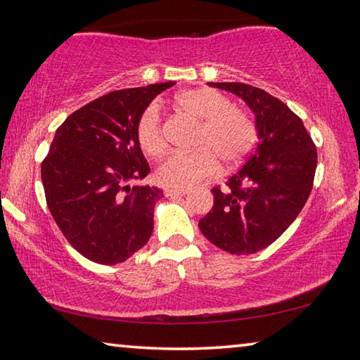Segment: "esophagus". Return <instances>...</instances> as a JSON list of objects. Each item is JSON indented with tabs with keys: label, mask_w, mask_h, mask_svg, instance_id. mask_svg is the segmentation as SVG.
Instances as JSON below:
<instances>
[{
	"label": "esophagus",
	"mask_w": 360,
	"mask_h": 360,
	"mask_svg": "<svg viewBox=\"0 0 360 360\" xmlns=\"http://www.w3.org/2000/svg\"><path fill=\"white\" fill-rule=\"evenodd\" d=\"M187 193L188 191H184V188H165L167 197H184Z\"/></svg>",
	"instance_id": "1"
}]
</instances>
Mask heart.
I'll return each mask as SVG.
<instances>
[{"label": "heart", "instance_id": "b5f03b06", "mask_svg": "<svg viewBox=\"0 0 360 360\" xmlns=\"http://www.w3.org/2000/svg\"><path fill=\"white\" fill-rule=\"evenodd\" d=\"M176 106L200 122L195 138L197 150L173 154L158 165L155 178L168 188L197 186L219 172V160L225 167H236L251 154L257 130L248 112L231 106L229 96L214 89L186 90L176 95ZM136 139L146 154L158 157L167 148L162 115L155 105L139 114Z\"/></svg>", "mask_w": 360, "mask_h": 360}]
</instances>
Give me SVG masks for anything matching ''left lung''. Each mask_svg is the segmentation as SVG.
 I'll use <instances>...</instances> for the list:
<instances>
[{"label":"left lung","instance_id":"obj_1","mask_svg":"<svg viewBox=\"0 0 360 360\" xmlns=\"http://www.w3.org/2000/svg\"><path fill=\"white\" fill-rule=\"evenodd\" d=\"M238 95L255 114L257 148L224 188L198 227L212 245L235 255L276 241L311 193L318 152L302 119L265 90L241 82H208Z\"/></svg>","mask_w":360,"mask_h":360}]
</instances>
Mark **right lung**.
I'll use <instances>...</instances> for the list:
<instances>
[{
  "instance_id": "right-lung-1",
  "label": "right lung",
  "mask_w": 360,
  "mask_h": 360,
  "mask_svg": "<svg viewBox=\"0 0 360 360\" xmlns=\"http://www.w3.org/2000/svg\"><path fill=\"white\" fill-rule=\"evenodd\" d=\"M174 82L109 92L58 127L41 165L49 211L85 259L115 265L149 241L163 191L130 186L150 168L136 139V120Z\"/></svg>"
}]
</instances>
